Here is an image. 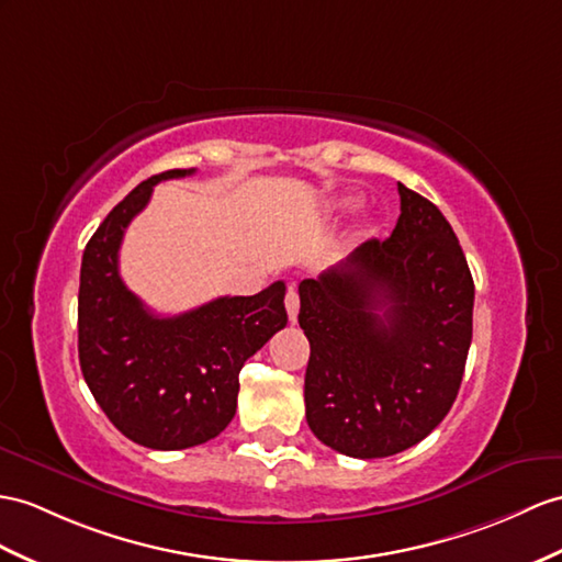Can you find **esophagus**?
Wrapping results in <instances>:
<instances>
[{
	"label": "esophagus",
	"mask_w": 562,
	"mask_h": 562,
	"mask_svg": "<svg viewBox=\"0 0 562 562\" xmlns=\"http://www.w3.org/2000/svg\"><path fill=\"white\" fill-rule=\"evenodd\" d=\"M285 310H289V319L295 322L300 312V297L295 289H289V293H285Z\"/></svg>",
	"instance_id": "obj_1"
}]
</instances>
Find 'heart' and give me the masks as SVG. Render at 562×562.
<instances>
[{
    "mask_svg": "<svg viewBox=\"0 0 562 562\" xmlns=\"http://www.w3.org/2000/svg\"><path fill=\"white\" fill-rule=\"evenodd\" d=\"M350 204H352V200H346V202H344V207H350Z\"/></svg>",
    "mask_w": 562,
    "mask_h": 562,
    "instance_id": "obj_1",
    "label": "heart"
}]
</instances>
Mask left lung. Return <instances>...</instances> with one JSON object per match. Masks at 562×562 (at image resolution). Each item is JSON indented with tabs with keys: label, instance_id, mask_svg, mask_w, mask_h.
Returning <instances> with one entry per match:
<instances>
[{
	"label": "left lung",
	"instance_id": "8db88e82",
	"mask_svg": "<svg viewBox=\"0 0 562 562\" xmlns=\"http://www.w3.org/2000/svg\"><path fill=\"white\" fill-rule=\"evenodd\" d=\"M391 238L297 285L310 340L305 415L350 458H389L429 436L456 403L472 344L474 281L434 202L398 183Z\"/></svg>",
	"mask_w": 562,
	"mask_h": 562
}]
</instances>
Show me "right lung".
I'll return each instance as SVG.
<instances>
[{"label":"right lung","mask_w":562,"mask_h":562,"mask_svg":"<svg viewBox=\"0 0 562 562\" xmlns=\"http://www.w3.org/2000/svg\"><path fill=\"white\" fill-rule=\"evenodd\" d=\"M195 169L147 178L106 214L86 245L78 291V358L86 384L126 439L155 450L193 448L236 415L245 360L289 324L285 283L257 295L216 297L157 317L119 277V248L153 188Z\"/></svg>","instance_id":"1"}]
</instances>
